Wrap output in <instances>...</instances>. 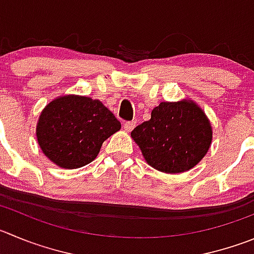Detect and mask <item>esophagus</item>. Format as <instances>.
Listing matches in <instances>:
<instances>
[{
  "instance_id": "1",
  "label": "esophagus",
  "mask_w": 254,
  "mask_h": 254,
  "mask_svg": "<svg viewBox=\"0 0 254 254\" xmlns=\"http://www.w3.org/2000/svg\"><path fill=\"white\" fill-rule=\"evenodd\" d=\"M135 125H136V122H134V120H132V122H127L124 124V129L127 130V131H131L135 127Z\"/></svg>"
}]
</instances>
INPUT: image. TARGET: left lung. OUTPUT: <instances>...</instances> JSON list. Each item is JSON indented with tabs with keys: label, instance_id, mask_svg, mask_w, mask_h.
<instances>
[{
	"label": "left lung",
	"instance_id": "8db88e82",
	"mask_svg": "<svg viewBox=\"0 0 254 254\" xmlns=\"http://www.w3.org/2000/svg\"><path fill=\"white\" fill-rule=\"evenodd\" d=\"M131 138L150 167L173 174L203 159L212 143V127L193 101L160 103L150 120L132 130Z\"/></svg>",
	"mask_w": 254,
	"mask_h": 254
}]
</instances>
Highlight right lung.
Masks as SVG:
<instances>
[{
  "instance_id": "add662e5",
  "label": "right lung",
  "mask_w": 254,
  "mask_h": 254,
  "mask_svg": "<svg viewBox=\"0 0 254 254\" xmlns=\"http://www.w3.org/2000/svg\"><path fill=\"white\" fill-rule=\"evenodd\" d=\"M122 124L99 100L87 96H61L40 115L37 141L56 165L76 169L98 156L104 141Z\"/></svg>"
}]
</instances>
